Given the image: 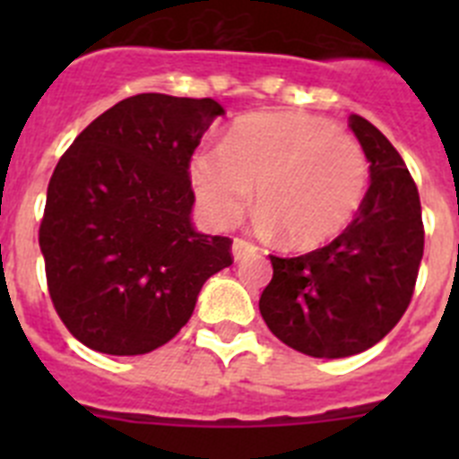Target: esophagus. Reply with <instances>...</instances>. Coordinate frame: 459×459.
Masks as SVG:
<instances>
[{"mask_svg":"<svg viewBox=\"0 0 459 459\" xmlns=\"http://www.w3.org/2000/svg\"><path fill=\"white\" fill-rule=\"evenodd\" d=\"M255 253H257V246H255V243L246 241V238H234L232 241V257L237 259V262Z\"/></svg>","mask_w":459,"mask_h":459,"instance_id":"1","label":"esophagus"}]
</instances>
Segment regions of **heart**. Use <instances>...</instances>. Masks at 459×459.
<instances>
[{
	"mask_svg": "<svg viewBox=\"0 0 459 459\" xmlns=\"http://www.w3.org/2000/svg\"><path fill=\"white\" fill-rule=\"evenodd\" d=\"M190 184L213 225L237 222L257 188L259 225L294 248H315L350 225L368 190L359 142L303 112L238 119L221 149L190 160Z\"/></svg>",
	"mask_w": 459,
	"mask_h": 459,
	"instance_id": "b5f03b06",
	"label": "heart"
}]
</instances>
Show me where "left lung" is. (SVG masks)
<instances>
[{
  "label": "left lung",
  "instance_id": "8db88e82",
  "mask_svg": "<svg viewBox=\"0 0 459 459\" xmlns=\"http://www.w3.org/2000/svg\"><path fill=\"white\" fill-rule=\"evenodd\" d=\"M370 163V188L338 238L299 257L271 255L259 312L278 340L315 359H344L391 333L423 259L419 188L386 135L347 117Z\"/></svg>",
  "mask_w": 459,
  "mask_h": 459
}]
</instances>
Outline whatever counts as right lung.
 Returning a JSON list of instances; mask_svg holds the SVG:
<instances>
[{
	"label": "right lung",
	"instance_id": "1",
	"mask_svg": "<svg viewBox=\"0 0 459 459\" xmlns=\"http://www.w3.org/2000/svg\"><path fill=\"white\" fill-rule=\"evenodd\" d=\"M221 115L213 99L137 93L56 163L39 246L56 315L89 350H158L186 326L206 280L232 264V241L190 221V158Z\"/></svg>",
	"mask_w": 459,
	"mask_h": 459
}]
</instances>
